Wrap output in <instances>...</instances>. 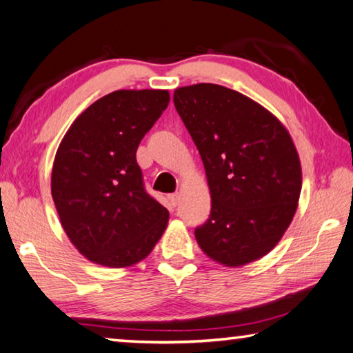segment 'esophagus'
I'll return each instance as SVG.
<instances>
[{"instance_id": "34e87169", "label": "esophagus", "mask_w": 353, "mask_h": 353, "mask_svg": "<svg viewBox=\"0 0 353 353\" xmlns=\"http://www.w3.org/2000/svg\"><path fill=\"white\" fill-rule=\"evenodd\" d=\"M169 200L173 206H176L178 203H180V194H170Z\"/></svg>"}]
</instances>
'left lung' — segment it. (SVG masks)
<instances>
[{
  "instance_id": "obj_1",
  "label": "left lung",
  "mask_w": 353,
  "mask_h": 353,
  "mask_svg": "<svg viewBox=\"0 0 353 353\" xmlns=\"http://www.w3.org/2000/svg\"><path fill=\"white\" fill-rule=\"evenodd\" d=\"M203 161L211 214L195 239L214 261L236 268L279 244L296 214L302 169L290 132L256 101L201 83L173 94Z\"/></svg>"
}]
</instances>
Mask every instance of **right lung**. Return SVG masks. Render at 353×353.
Instances as JSON below:
<instances>
[{"label":"right lung","instance_id":"add662e5","mask_svg":"<svg viewBox=\"0 0 353 353\" xmlns=\"http://www.w3.org/2000/svg\"><path fill=\"white\" fill-rule=\"evenodd\" d=\"M167 90H115L74 120L56 152L51 195L68 239L92 263L128 268L153 250L169 211L147 194L137 147Z\"/></svg>","mask_w":353,"mask_h":353}]
</instances>
